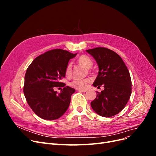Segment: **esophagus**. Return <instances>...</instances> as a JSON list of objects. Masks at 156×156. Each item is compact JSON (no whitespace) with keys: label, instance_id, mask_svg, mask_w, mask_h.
I'll return each instance as SVG.
<instances>
[{"label":"esophagus","instance_id":"34e87169","mask_svg":"<svg viewBox=\"0 0 156 156\" xmlns=\"http://www.w3.org/2000/svg\"><path fill=\"white\" fill-rule=\"evenodd\" d=\"M79 92H85L87 91V90L86 89H83V90H78Z\"/></svg>","mask_w":156,"mask_h":156}]
</instances>
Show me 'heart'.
<instances>
[{"mask_svg": "<svg viewBox=\"0 0 156 156\" xmlns=\"http://www.w3.org/2000/svg\"><path fill=\"white\" fill-rule=\"evenodd\" d=\"M77 62L86 69H90L92 66V60L86 55L80 56L77 59ZM65 74L67 77H70L72 75V64H68L66 66L65 70ZM89 83L90 79H74L69 83V85L74 88L82 90L85 88Z\"/></svg>", "mask_w": 156, "mask_h": 156, "instance_id": "heart-1", "label": "heart"}]
</instances>
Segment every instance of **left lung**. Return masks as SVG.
Instances as JSON below:
<instances>
[{
  "label": "left lung",
  "mask_w": 156,
  "mask_h": 156,
  "mask_svg": "<svg viewBox=\"0 0 156 156\" xmlns=\"http://www.w3.org/2000/svg\"><path fill=\"white\" fill-rule=\"evenodd\" d=\"M96 60L99 72L94 87L104 90L97 92L91 103L92 109L103 117H111L119 113L126 105L131 94V79L128 69L120 56L105 48L86 51Z\"/></svg>",
  "instance_id": "left-lung-1"
}]
</instances>
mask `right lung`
<instances>
[{
    "label": "right lung",
    "instance_id": "add662e5",
    "mask_svg": "<svg viewBox=\"0 0 156 156\" xmlns=\"http://www.w3.org/2000/svg\"><path fill=\"white\" fill-rule=\"evenodd\" d=\"M76 54L56 49L36 57L28 67L23 92L28 104L36 115L48 120L58 119L67 111L75 90L61 82L69 60ZM55 87H64L60 94Z\"/></svg>",
    "mask_w": 156,
    "mask_h": 156
}]
</instances>
